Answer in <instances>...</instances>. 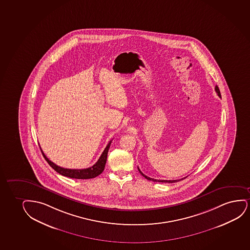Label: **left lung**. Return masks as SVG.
I'll return each instance as SVG.
<instances>
[{"label": "left lung", "mask_w": 250, "mask_h": 250, "mask_svg": "<svg viewBox=\"0 0 250 250\" xmlns=\"http://www.w3.org/2000/svg\"><path fill=\"white\" fill-rule=\"evenodd\" d=\"M215 92L217 93V95H218L219 97L220 98H221V92H220V89H219L218 86L216 85L215 86ZM138 169H139V172H140V174L142 175L143 177H146V179H148V180L149 181H153V182H158V183H169V184H171V183H177V182H178V181L180 180H158V179H154V178H150V177H147L146 175H145V174L143 173L142 171H140L139 170V168L138 167ZM186 177H184V178H186ZM184 178H182L181 180H183Z\"/></svg>", "instance_id": "obj_1"}]
</instances>
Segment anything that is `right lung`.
Segmentation results:
<instances>
[{"label":"right lung","mask_w":250,"mask_h":250,"mask_svg":"<svg viewBox=\"0 0 250 250\" xmlns=\"http://www.w3.org/2000/svg\"><path fill=\"white\" fill-rule=\"evenodd\" d=\"M111 140L105 147L104 151L102 152L101 157L99 158L97 162L94 166H92L91 167L85 168V169H66V168L58 167L57 165L53 163L46 157L44 152L42 151V148H41V150H42V155L45 159V161H47L48 164L50 165L55 171H57L61 175H62L64 177L76 178V179H89V178L97 177L100 174L102 173V171H104V166H105L106 159H107L108 150L111 146Z\"/></svg>","instance_id":"right-lung-1"}]
</instances>
